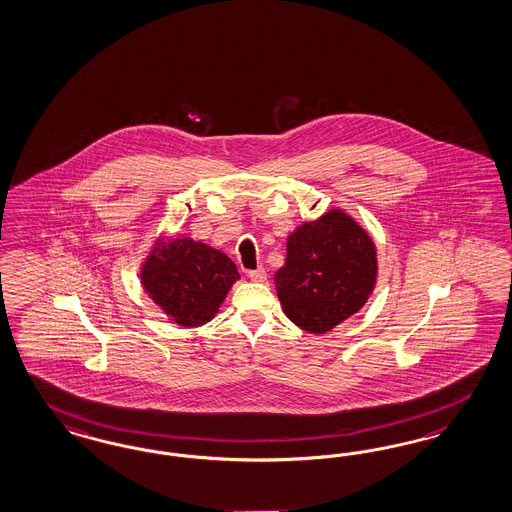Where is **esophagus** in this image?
I'll use <instances>...</instances> for the list:
<instances>
[{
	"label": "esophagus",
	"instance_id": "1",
	"mask_svg": "<svg viewBox=\"0 0 512 512\" xmlns=\"http://www.w3.org/2000/svg\"><path fill=\"white\" fill-rule=\"evenodd\" d=\"M247 278L253 280V282H265L266 270L263 266H259V268H255V270H247Z\"/></svg>",
	"mask_w": 512,
	"mask_h": 512
}]
</instances>
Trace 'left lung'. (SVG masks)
I'll return each mask as SVG.
<instances>
[{"label": "left lung", "mask_w": 512, "mask_h": 512, "mask_svg": "<svg viewBox=\"0 0 512 512\" xmlns=\"http://www.w3.org/2000/svg\"><path fill=\"white\" fill-rule=\"evenodd\" d=\"M376 247L350 215L331 210L287 238L276 289L285 316L308 333H327L367 302L376 282Z\"/></svg>", "instance_id": "8db88e82"}]
</instances>
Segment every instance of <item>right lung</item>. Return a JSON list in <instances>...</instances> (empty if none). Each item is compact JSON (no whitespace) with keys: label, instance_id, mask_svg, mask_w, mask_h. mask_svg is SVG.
<instances>
[{"label":"right lung","instance_id":"1","mask_svg":"<svg viewBox=\"0 0 512 512\" xmlns=\"http://www.w3.org/2000/svg\"><path fill=\"white\" fill-rule=\"evenodd\" d=\"M238 278L225 253L191 238L159 242L141 270L149 297L181 327L208 323Z\"/></svg>","mask_w":512,"mask_h":512}]
</instances>
